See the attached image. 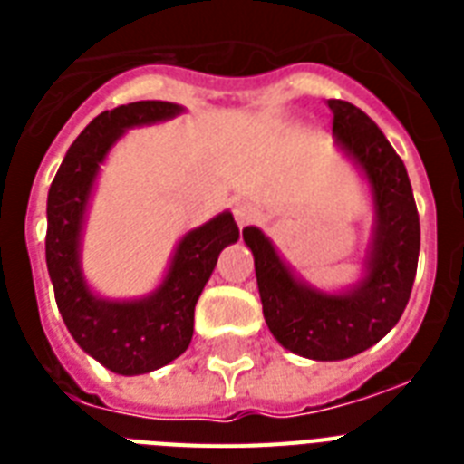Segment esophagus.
Masks as SVG:
<instances>
[{"instance_id": "esophagus-1", "label": "esophagus", "mask_w": 464, "mask_h": 464, "mask_svg": "<svg viewBox=\"0 0 464 464\" xmlns=\"http://www.w3.org/2000/svg\"><path fill=\"white\" fill-rule=\"evenodd\" d=\"M233 217H236V224L243 228V226L253 224L255 217H257V207H255L253 202H246V199H243V202H236L233 204Z\"/></svg>"}]
</instances>
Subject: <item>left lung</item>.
<instances>
[{"instance_id": "1", "label": "left lung", "mask_w": 464, "mask_h": 464, "mask_svg": "<svg viewBox=\"0 0 464 464\" xmlns=\"http://www.w3.org/2000/svg\"><path fill=\"white\" fill-rule=\"evenodd\" d=\"M327 108L334 147L359 170L373 207L359 279L337 289L315 286L284 260L265 231L243 228L272 337L313 361L352 359L378 344L407 308L419 262V214L402 159L356 105L332 98Z\"/></svg>"}]
</instances>
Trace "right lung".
I'll use <instances>...</instances> for the list:
<instances>
[{"mask_svg":"<svg viewBox=\"0 0 464 464\" xmlns=\"http://www.w3.org/2000/svg\"><path fill=\"white\" fill-rule=\"evenodd\" d=\"M182 112V105L168 101H137L101 112L69 147L47 192L45 262L60 315L76 344L118 375L151 373L188 349L197 298L221 250L238 240L228 209L204 221L175 243L163 279L140 298L103 296L83 275V226L101 166L127 130Z\"/></svg>","mask_w":464,"mask_h":464,"instance_id":"right-lung-1","label":"right lung"}]
</instances>
